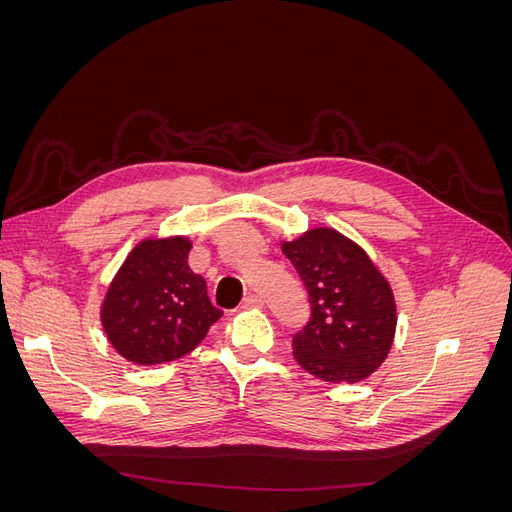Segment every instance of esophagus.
I'll list each match as a JSON object with an SVG mask.
<instances>
[{
  "instance_id": "34e87169",
  "label": "esophagus",
  "mask_w": 512,
  "mask_h": 512,
  "mask_svg": "<svg viewBox=\"0 0 512 512\" xmlns=\"http://www.w3.org/2000/svg\"><path fill=\"white\" fill-rule=\"evenodd\" d=\"M262 305H265V301H262V297H258V294H247V297L241 303L243 309H256V307H262Z\"/></svg>"
}]
</instances>
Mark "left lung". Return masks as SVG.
Instances as JSON below:
<instances>
[{
    "label": "left lung",
    "instance_id": "left-lung-1",
    "mask_svg": "<svg viewBox=\"0 0 512 512\" xmlns=\"http://www.w3.org/2000/svg\"><path fill=\"white\" fill-rule=\"evenodd\" d=\"M309 292L312 318L292 337L297 363L324 382H361L384 363L397 329L389 280L363 247L329 226L282 241Z\"/></svg>",
    "mask_w": 512,
    "mask_h": 512
}]
</instances>
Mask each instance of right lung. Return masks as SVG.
I'll return each mask as SVG.
<instances>
[{
	"label": "right lung",
	"mask_w": 512,
	"mask_h": 512,
	"mask_svg": "<svg viewBox=\"0 0 512 512\" xmlns=\"http://www.w3.org/2000/svg\"><path fill=\"white\" fill-rule=\"evenodd\" d=\"M190 237L138 241L121 262L100 305L104 335L136 365H164L203 342L222 309L207 297L203 275L190 269Z\"/></svg>",
	"instance_id": "right-lung-1"
}]
</instances>
